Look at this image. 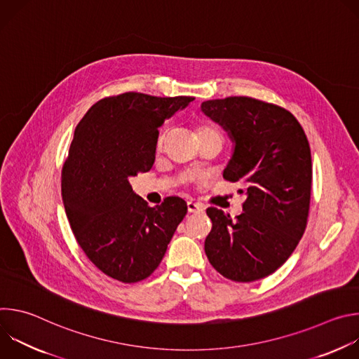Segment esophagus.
Segmentation results:
<instances>
[{"instance_id": "1", "label": "esophagus", "mask_w": 359, "mask_h": 359, "mask_svg": "<svg viewBox=\"0 0 359 359\" xmlns=\"http://www.w3.org/2000/svg\"><path fill=\"white\" fill-rule=\"evenodd\" d=\"M187 212H189V213H193V215L201 213V212H203V208L200 206V204H197V203L189 201V203H187Z\"/></svg>"}]
</instances>
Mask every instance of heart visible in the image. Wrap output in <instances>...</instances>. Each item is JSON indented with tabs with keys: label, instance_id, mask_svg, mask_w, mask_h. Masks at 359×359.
<instances>
[{
	"label": "heart",
	"instance_id": "obj_1",
	"mask_svg": "<svg viewBox=\"0 0 359 359\" xmlns=\"http://www.w3.org/2000/svg\"><path fill=\"white\" fill-rule=\"evenodd\" d=\"M197 135H198V139H204V137H215V139H220L223 142V133L222 130L212 125V123H203L198 126L197 129ZM163 139H165V133L159 136L158 139V147H162V143H163Z\"/></svg>",
	"mask_w": 359,
	"mask_h": 359
}]
</instances>
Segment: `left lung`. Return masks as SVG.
<instances>
[{
	"label": "left lung",
	"mask_w": 359,
	"mask_h": 359,
	"mask_svg": "<svg viewBox=\"0 0 359 359\" xmlns=\"http://www.w3.org/2000/svg\"><path fill=\"white\" fill-rule=\"evenodd\" d=\"M201 111L234 143L223 177L238 182V193L245 194L234 220L216 208L206 210L213 227L204 251L231 281L264 278L287 262L306 227L313 182L309 139L291 112L254 97L206 100Z\"/></svg>",
	"instance_id": "obj_1"
}]
</instances>
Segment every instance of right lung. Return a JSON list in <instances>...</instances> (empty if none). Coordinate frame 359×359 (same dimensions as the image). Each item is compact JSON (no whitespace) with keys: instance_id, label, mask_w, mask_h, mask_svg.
<instances>
[{"instance_id":"add662e5","label":"right lung","mask_w":359,"mask_h":359,"mask_svg":"<svg viewBox=\"0 0 359 359\" xmlns=\"http://www.w3.org/2000/svg\"><path fill=\"white\" fill-rule=\"evenodd\" d=\"M193 99L137 92L108 96L75 129L61 179L67 217L86 257L114 280L147 278L187 213L180 197L147 206L129 179L151 169L159 128Z\"/></svg>"}]
</instances>
